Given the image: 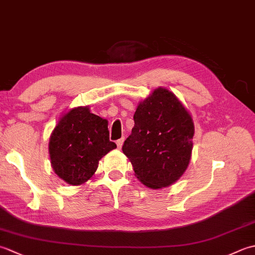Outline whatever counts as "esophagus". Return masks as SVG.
Returning <instances> with one entry per match:
<instances>
[{
    "label": "esophagus",
    "instance_id": "1",
    "mask_svg": "<svg viewBox=\"0 0 255 255\" xmlns=\"http://www.w3.org/2000/svg\"><path fill=\"white\" fill-rule=\"evenodd\" d=\"M123 143H124V138H121V139H118L117 141H116V144H117V148L118 149H121L122 148V145H123Z\"/></svg>",
    "mask_w": 255,
    "mask_h": 255
}]
</instances>
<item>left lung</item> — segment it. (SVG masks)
<instances>
[{"instance_id": "left-lung-1", "label": "left lung", "mask_w": 255, "mask_h": 255, "mask_svg": "<svg viewBox=\"0 0 255 255\" xmlns=\"http://www.w3.org/2000/svg\"><path fill=\"white\" fill-rule=\"evenodd\" d=\"M131 134L123 152L137 177L150 188H162L176 182L191 160L194 124L177 97L159 88L140 102L133 115Z\"/></svg>"}]
</instances>
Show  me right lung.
Returning <instances> with one entry per match:
<instances>
[{"label": "right lung", "mask_w": 255, "mask_h": 255, "mask_svg": "<svg viewBox=\"0 0 255 255\" xmlns=\"http://www.w3.org/2000/svg\"><path fill=\"white\" fill-rule=\"evenodd\" d=\"M107 121L88 107H78L60 118L49 141L52 169L64 182L80 185L93 176L99 161L116 148Z\"/></svg>", "instance_id": "add662e5"}]
</instances>
